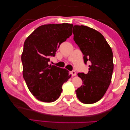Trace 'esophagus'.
I'll return each instance as SVG.
<instances>
[{"label":"esophagus","mask_w":130,"mask_h":130,"mask_svg":"<svg viewBox=\"0 0 130 130\" xmlns=\"http://www.w3.org/2000/svg\"><path fill=\"white\" fill-rule=\"evenodd\" d=\"M70 74H72V76H75L76 75V73L75 71H74V70H73V71L70 72Z\"/></svg>","instance_id":"esophagus-1"}]
</instances>
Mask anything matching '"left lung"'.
Returning <instances> with one entry per match:
<instances>
[{
  "label": "left lung",
  "instance_id": "left-lung-1",
  "mask_svg": "<svg viewBox=\"0 0 130 130\" xmlns=\"http://www.w3.org/2000/svg\"><path fill=\"white\" fill-rule=\"evenodd\" d=\"M74 40L84 55L85 63L89 61L87 74L78 73L83 85L75 92L81 103H95L103 98L111 82L113 71V53L99 32L84 25H74Z\"/></svg>",
  "mask_w": 130,
  "mask_h": 130
}]
</instances>
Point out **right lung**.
<instances>
[{
	"instance_id": "add662e5",
	"label": "right lung",
	"mask_w": 130,
	"mask_h": 130,
	"mask_svg": "<svg viewBox=\"0 0 130 130\" xmlns=\"http://www.w3.org/2000/svg\"><path fill=\"white\" fill-rule=\"evenodd\" d=\"M73 25L45 24L38 27L24 43L23 75L30 92L38 100L52 103L60 97L62 85L71 77L66 69L49 64L62 42L72 35Z\"/></svg>"
}]
</instances>
